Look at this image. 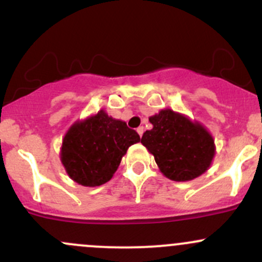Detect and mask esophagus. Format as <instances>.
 <instances>
[{"label":"esophagus","instance_id":"1","mask_svg":"<svg viewBox=\"0 0 262 262\" xmlns=\"http://www.w3.org/2000/svg\"><path fill=\"white\" fill-rule=\"evenodd\" d=\"M137 134L140 135V137L142 136V134H143V127H142V126H140V127L137 128Z\"/></svg>","mask_w":262,"mask_h":262}]
</instances>
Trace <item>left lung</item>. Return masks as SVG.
<instances>
[{"label":"left lung","instance_id":"left-lung-1","mask_svg":"<svg viewBox=\"0 0 262 262\" xmlns=\"http://www.w3.org/2000/svg\"><path fill=\"white\" fill-rule=\"evenodd\" d=\"M152 128L141 143L152 154L162 175L172 181H191L206 172L216 147L212 135L198 121L170 108L148 117Z\"/></svg>","mask_w":262,"mask_h":262}]
</instances>
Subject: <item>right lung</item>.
Instances as JSON below:
<instances>
[{"mask_svg":"<svg viewBox=\"0 0 262 262\" xmlns=\"http://www.w3.org/2000/svg\"><path fill=\"white\" fill-rule=\"evenodd\" d=\"M137 142L139 134L125 121L112 119L100 110L67 130L60 159L67 175L78 185L100 186L112 179L128 147Z\"/></svg>","mask_w":262,"mask_h":262,"instance_id":"obj_1","label":"right lung"}]
</instances>
